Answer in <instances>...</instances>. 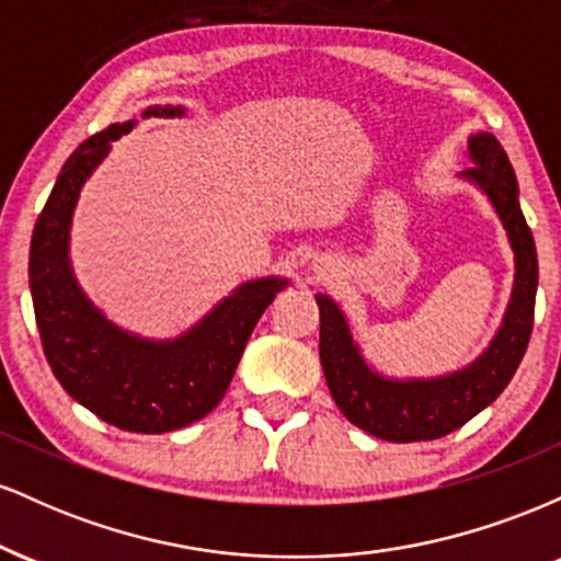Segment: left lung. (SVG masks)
Here are the masks:
<instances>
[{"label": "left lung", "mask_w": 561, "mask_h": 561, "mask_svg": "<svg viewBox=\"0 0 561 561\" xmlns=\"http://www.w3.org/2000/svg\"><path fill=\"white\" fill-rule=\"evenodd\" d=\"M467 152L474 169H467L461 179L478 186L493 205L514 253V282L504 319L472 364L437 377L382 375L364 358L343 308L330 295H317L319 358L334 403L347 422L390 443L435 440L478 416L512 382L533 332L538 255L519 208L517 176L493 134H472Z\"/></svg>", "instance_id": "obj_1"}]
</instances>
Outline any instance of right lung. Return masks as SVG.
Returning a JSON list of instances; mask_svg holds the SVG:
<instances>
[{
	"instance_id": "obj_1",
	"label": "right lung",
	"mask_w": 561,
	"mask_h": 561,
	"mask_svg": "<svg viewBox=\"0 0 561 561\" xmlns=\"http://www.w3.org/2000/svg\"><path fill=\"white\" fill-rule=\"evenodd\" d=\"M182 118L184 107H147L141 118ZM137 126L113 124L79 145L62 165L31 237L28 285L44 356L62 390L128 433L160 435L203 420L227 392L261 313L289 282H242L195 327L171 340L118 327L89 300L70 266V224L81 186L111 145Z\"/></svg>"
}]
</instances>
